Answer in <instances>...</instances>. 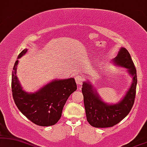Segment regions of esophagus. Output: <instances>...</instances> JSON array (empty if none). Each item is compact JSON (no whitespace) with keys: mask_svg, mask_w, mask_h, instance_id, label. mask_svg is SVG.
Listing matches in <instances>:
<instances>
[{"mask_svg":"<svg viewBox=\"0 0 147 147\" xmlns=\"http://www.w3.org/2000/svg\"><path fill=\"white\" fill-rule=\"evenodd\" d=\"M83 77H81V76H77L75 77V81L77 83V85H81L82 84L83 81Z\"/></svg>","mask_w":147,"mask_h":147,"instance_id":"1","label":"esophagus"}]
</instances>
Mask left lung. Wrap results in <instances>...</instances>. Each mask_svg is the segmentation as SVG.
Returning a JSON list of instances; mask_svg holds the SVG:
<instances>
[{
    "mask_svg": "<svg viewBox=\"0 0 147 147\" xmlns=\"http://www.w3.org/2000/svg\"><path fill=\"white\" fill-rule=\"evenodd\" d=\"M113 62L127 70L132 77V83L125 96L118 103L107 104L101 99L97 91L88 81L83 82L82 93L86 117L87 121L93 127H113L129 114L134 103L137 75L130 54L125 48L121 47Z\"/></svg>",
    "mask_w": 147,
    "mask_h": 147,
    "instance_id": "obj_1",
    "label": "left lung"
}]
</instances>
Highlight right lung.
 <instances>
[{
  "label": "right lung",
  "mask_w": 147,
  "mask_h": 147,
  "mask_svg": "<svg viewBox=\"0 0 147 147\" xmlns=\"http://www.w3.org/2000/svg\"><path fill=\"white\" fill-rule=\"evenodd\" d=\"M27 51V49H24L18 58L22 57ZM18 62L19 60H16L14 64L11 79L13 98L17 107L36 125H55L62 116L66 100L72 93L77 90L75 79L53 80L36 92H26L16 75Z\"/></svg>",
  "instance_id": "right-lung-1"
}]
</instances>
